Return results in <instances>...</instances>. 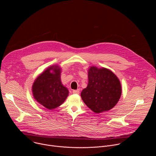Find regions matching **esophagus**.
Returning <instances> with one entry per match:
<instances>
[{
    "instance_id": "34e87169",
    "label": "esophagus",
    "mask_w": 156,
    "mask_h": 156,
    "mask_svg": "<svg viewBox=\"0 0 156 156\" xmlns=\"http://www.w3.org/2000/svg\"><path fill=\"white\" fill-rule=\"evenodd\" d=\"M73 93L75 94H78L80 93V90H73Z\"/></svg>"
}]
</instances>
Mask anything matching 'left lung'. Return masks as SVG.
<instances>
[{"label":"left lung","instance_id":"obj_1","mask_svg":"<svg viewBox=\"0 0 156 156\" xmlns=\"http://www.w3.org/2000/svg\"><path fill=\"white\" fill-rule=\"evenodd\" d=\"M122 87L117 76L110 70L91 66L88 70V84L81 93L85 104L99 114L112 108L119 101Z\"/></svg>","mask_w":156,"mask_h":156}]
</instances>
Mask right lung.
Instances as JSON below:
<instances>
[{"mask_svg":"<svg viewBox=\"0 0 156 156\" xmlns=\"http://www.w3.org/2000/svg\"><path fill=\"white\" fill-rule=\"evenodd\" d=\"M61 69L54 65L44 71L34 81L32 91L40 104L52 110L60 106L69 95V90L60 80Z\"/></svg>","mask_w":156,"mask_h":156,"instance_id":"1","label":"right lung"}]
</instances>
